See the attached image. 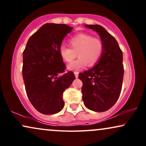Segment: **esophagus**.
<instances>
[{"label": "esophagus", "instance_id": "34e87169", "mask_svg": "<svg viewBox=\"0 0 146 146\" xmlns=\"http://www.w3.org/2000/svg\"><path fill=\"white\" fill-rule=\"evenodd\" d=\"M74 74H75V78H78V76H79V73H78V72H77V71L74 72Z\"/></svg>", "mask_w": 146, "mask_h": 146}]
</instances>
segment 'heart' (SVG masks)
Here are the masks:
<instances>
[{"label": "heart", "instance_id": "obj_1", "mask_svg": "<svg viewBox=\"0 0 146 146\" xmlns=\"http://www.w3.org/2000/svg\"><path fill=\"white\" fill-rule=\"evenodd\" d=\"M71 48L65 45L60 47V54L66 62H71L77 57V60L70 64L68 69L80 71L87 64L93 66L101 59L104 52V43L100 40L87 34H79L69 41Z\"/></svg>", "mask_w": 146, "mask_h": 146}]
</instances>
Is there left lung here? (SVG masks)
Here are the masks:
<instances>
[{
	"mask_svg": "<svg viewBox=\"0 0 146 146\" xmlns=\"http://www.w3.org/2000/svg\"><path fill=\"white\" fill-rule=\"evenodd\" d=\"M94 30L104 43V52L98 64L79 74L82 80L85 106L95 112L110 109L116 103L121 90L123 78V53L115 38L99 25H86Z\"/></svg>",
	"mask_w": 146,
	"mask_h": 146,
	"instance_id": "8db88e82",
	"label": "left lung"
}]
</instances>
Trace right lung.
Segmentation results:
<instances>
[{
  "instance_id": "right-lung-1",
  "label": "right lung",
  "mask_w": 146,
  "mask_h": 146,
  "mask_svg": "<svg viewBox=\"0 0 146 146\" xmlns=\"http://www.w3.org/2000/svg\"><path fill=\"white\" fill-rule=\"evenodd\" d=\"M72 29L64 24L46 23L30 37L23 51L27 94L33 107L44 115L61 111L64 91L75 79L73 72L63 73L66 66L60 54L63 39Z\"/></svg>"
}]
</instances>
